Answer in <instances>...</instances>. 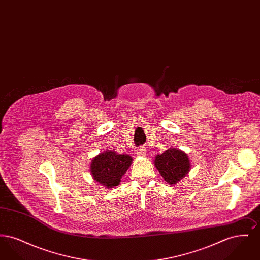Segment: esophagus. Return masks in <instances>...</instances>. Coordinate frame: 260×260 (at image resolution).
<instances>
[{"instance_id":"esophagus-1","label":"esophagus","mask_w":260,"mask_h":260,"mask_svg":"<svg viewBox=\"0 0 260 260\" xmlns=\"http://www.w3.org/2000/svg\"><path fill=\"white\" fill-rule=\"evenodd\" d=\"M136 154L138 157H145L146 156V149L145 147H139L136 150Z\"/></svg>"}]
</instances>
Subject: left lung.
<instances>
[{"label": "left lung", "instance_id": "obj_1", "mask_svg": "<svg viewBox=\"0 0 260 260\" xmlns=\"http://www.w3.org/2000/svg\"><path fill=\"white\" fill-rule=\"evenodd\" d=\"M154 165L161 173L164 180L170 185L177 184L190 172L191 164L185 152L177 148L166 150L157 155Z\"/></svg>", "mask_w": 260, "mask_h": 260}]
</instances>
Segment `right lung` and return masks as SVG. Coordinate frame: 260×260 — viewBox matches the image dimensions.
Instances as JSON below:
<instances>
[{"label": "right lung", "mask_w": 260, "mask_h": 260, "mask_svg": "<svg viewBox=\"0 0 260 260\" xmlns=\"http://www.w3.org/2000/svg\"><path fill=\"white\" fill-rule=\"evenodd\" d=\"M132 162L133 158L129 155L107 150L91 160L90 173L94 181L106 189H111L120 184Z\"/></svg>", "instance_id": "1"}]
</instances>
